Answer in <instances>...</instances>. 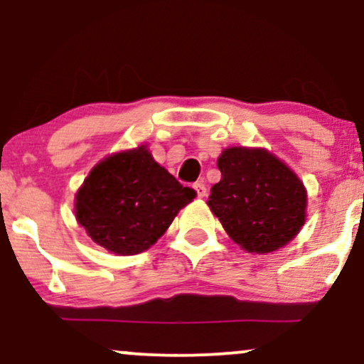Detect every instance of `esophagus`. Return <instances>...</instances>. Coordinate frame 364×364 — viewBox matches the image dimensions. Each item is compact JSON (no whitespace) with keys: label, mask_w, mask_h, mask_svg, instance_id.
I'll use <instances>...</instances> for the list:
<instances>
[{"label":"esophagus","mask_w":364,"mask_h":364,"mask_svg":"<svg viewBox=\"0 0 364 364\" xmlns=\"http://www.w3.org/2000/svg\"><path fill=\"white\" fill-rule=\"evenodd\" d=\"M193 190H195V193H196V196H198V198H203V196L207 195V188H205V185H203L202 181L195 183Z\"/></svg>","instance_id":"1"}]
</instances>
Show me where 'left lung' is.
<instances>
[{
  "label": "left lung",
  "instance_id": "obj_1",
  "mask_svg": "<svg viewBox=\"0 0 364 364\" xmlns=\"http://www.w3.org/2000/svg\"><path fill=\"white\" fill-rule=\"evenodd\" d=\"M207 205L228 236L248 253H272L301 231L308 195L286 162L262 147H228Z\"/></svg>",
  "mask_w": 364,
  "mask_h": 364
}]
</instances>
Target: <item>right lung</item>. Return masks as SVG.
Listing matches in <instances>:
<instances>
[{"instance_id": "obj_1", "label": "right lung", "mask_w": 364, "mask_h": 364, "mask_svg": "<svg viewBox=\"0 0 364 364\" xmlns=\"http://www.w3.org/2000/svg\"><path fill=\"white\" fill-rule=\"evenodd\" d=\"M195 195L140 145L90 169L75 195V217L94 243L127 257L156 245Z\"/></svg>"}]
</instances>
